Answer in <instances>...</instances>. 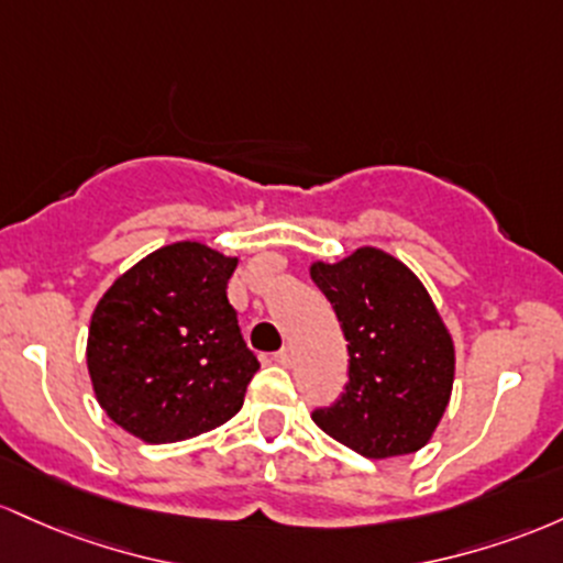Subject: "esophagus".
Listing matches in <instances>:
<instances>
[{
	"mask_svg": "<svg viewBox=\"0 0 563 563\" xmlns=\"http://www.w3.org/2000/svg\"><path fill=\"white\" fill-rule=\"evenodd\" d=\"M274 358H276V362H279L282 366H289V364H292V349H282V351H276V353H274Z\"/></svg>",
	"mask_w": 563,
	"mask_h": 563,
	"instance_id": "esophagus-1",
	"label": "esophagus"
}]
</instances>
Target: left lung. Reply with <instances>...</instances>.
Segmentation results:
<instances>
[{
	"mask_svg": "<svg viewBox=\"0 0 563 563\" xmlns=\"http://www.w3.org/2000/svg\"><path fill=\"white\" fill-rule=\"evenodd\" d=\"M311 279L349 340V385L313 422L340 444L380 460L428 444L450 404L454 345L431 295L388 252L362 247L313 263Z\"/></svg>",
	"mask_w": 563,
	"mask_h": 563,
	"instance_id": "obj_1",
	"label": "left lung"
}]
</instances>
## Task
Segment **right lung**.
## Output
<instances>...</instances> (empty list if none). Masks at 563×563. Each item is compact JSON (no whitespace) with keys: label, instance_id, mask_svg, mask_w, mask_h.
Returning a JSON list of instances; mask_svg holds the SVG:
<instances>
[{"label":"right lung","instance_id":"obj_1","mask_svg":"<svg viewBox=\"0 0 563 563\" xmlns=\"http://www.w3.org/2000/svg\"><path fill=\"white\" fill-rule=\"evenodd\" d=\"M236 257L199 242L151 252L95 306L87 369L106 415L148 444L191 439L242 409L261 362L225 295Z\"/></svg>","mask_w":563,"mask_h":563}]
</instances>
